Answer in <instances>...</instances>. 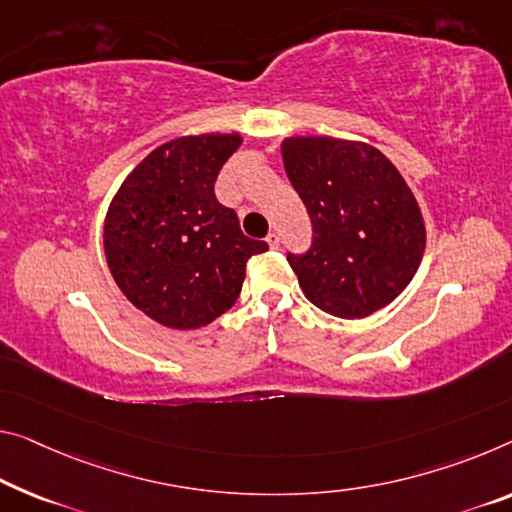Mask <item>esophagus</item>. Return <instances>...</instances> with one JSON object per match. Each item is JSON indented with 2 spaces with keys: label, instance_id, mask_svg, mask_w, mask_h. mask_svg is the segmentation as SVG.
<instances>
[{
  "label": "esophagus",
  "instance_id": "obj_1",
  "mask_svg": "<svg viewBox=\"0 0 512 512\" xmlns=\"http://www.w3.org/2000/svg\"><path fill=\"white\" fill-rule=\"evenodd\" d=\"M265 242H267V245H270V249H279V245H281V240H279V235H277V233H270V235H267Z\"/></svg>",
  "mask_w": 512,
  "mask_h": 512
}]
</instances>
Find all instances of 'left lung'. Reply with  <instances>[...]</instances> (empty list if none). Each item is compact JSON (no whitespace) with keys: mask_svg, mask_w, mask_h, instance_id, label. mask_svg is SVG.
Listing matches in <instances>:
<instances>
[{"mask_svg":"<svg viewBox=\"0 0 512 512\" xmlns=\"http://www.w3.org/2000/svg\"><path fill=\"white\" fill-rule=\"evenodd\" d=\"M283 167L313 224L311 249L288 254L306 300L336 318L391 304L419 270L426 224L410 185L364 141L286 137Z\"/></svg>","mask_w":512,"mask_h":512,"instance_id":"8db88e82","label":"left lung"}]
</instances>
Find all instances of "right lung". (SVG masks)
<instances>
[{
    "mask_svg": "<svg viewBox=\"0 0 512 512\" xmlns=\"http://www.w3.org/2000/svg\"><path fill=\"white\" fill-rule=\"evenodd\" d=\"M242 137H178L148 153L114 194L105 256L121 293L171 329L210 325L238 300L247 261L267 251L215 196L224 162Z\"/></svg>",
    "mask_w": 512,
    "mask_h": 512,
    "instance_id": "right-lung-1",
    "label": "right lung"
}]
</instances>
